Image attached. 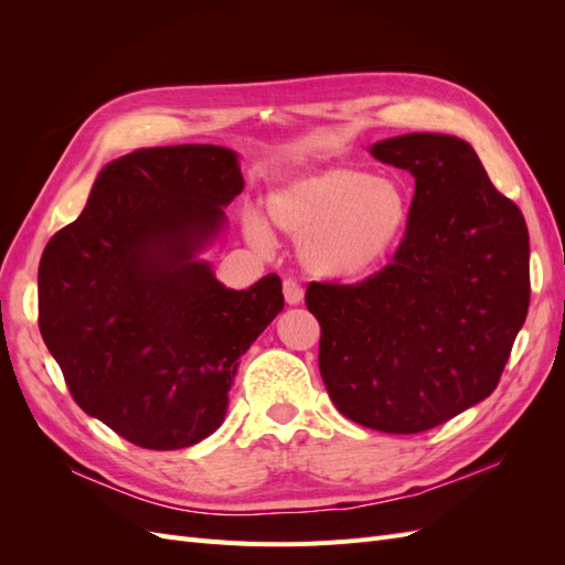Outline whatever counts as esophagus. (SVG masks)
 Listing matches in <instances>:
<instances>
[{"mask_svg": "<svg viewBox=\"0 0 565 565\" xmlns=\"http://www.w3.org/2000/svg\"><path fill=\"white\" fill-rule=\"evenodd\" d=\"M282 295H285V301H287L289 306H297V303H301V299H303V289H301V285H299L297 280L287 278V280L282 282Z\"/></svg>", "mask_w": 565, "mask_h": 565, "instance_id": "obj_1", "label": "esophagus"}]
</instances>
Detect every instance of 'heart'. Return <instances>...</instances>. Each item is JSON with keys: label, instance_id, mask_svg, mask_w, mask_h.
<instances>
[{"label": "heart", "instance_id": "obj_1", "mask_svg": "<svg viewBox=\"0 0 565 565\" xmlns=\"http://www.w3.org/2000/svg\"><path fill=\"white\" fill-rule=\"evenodd\" d=\"M413 214L403 181L365 169L330 167L280 185L268 195L270 224L299 241V262L316 278L353 280L388 259ZM249 243L270 249L259 216L245 218Z\"/></svg>", "mask_w": 565, "mask_h": 565}]
</instances>
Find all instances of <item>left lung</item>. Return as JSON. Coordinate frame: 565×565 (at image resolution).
<instances>
[{
  "mask_svg": "<svg viewBox=\"0 0 565 565\" xmlns=\"http://www.w3.org/2000/svg\"><path fill=\"white\" fill-rule=\"evenodd\" d=\"M370 152L415 177L405 237L363 282H311L306 306L339 413L374 431L419 434L498 386L527 316V226L457 136L405 134Z\"/></svg>",
  "mask_w": 565,
  "mask_h": 565,
  "instance_id": "left-lung-1",
  "label": "left lung"
}]
</instances>
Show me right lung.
I'll list each match as a JSON object with an SVG mask.
<instances>
[{
    "mask_svg": "<svg viewBox=\"0 0 565 565\" xmlns=\"http://www.w3.org/2000/svg\"><path fill=\"white\" fill-rule=\"evenodd\" d=\"M245 188L237 152L188 143L106 164L44 247L40 332L84 413L146 450L214 434L241 358L282 306L276 273L221 285L195 259Z\"/></svg>",
    "mask_w": 565,
    "mask_h": 565,
    "instance_id": "obj_1",
    "label": "right lung"
}]
</instances>
